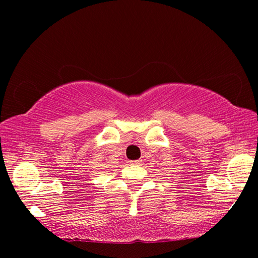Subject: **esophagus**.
Instances as JSON below:
<instances>
[{
  "label": "esophagus",
  "instance_id": "1",
  "mask_svg": "<svg viewBox=\"0 0 258 258\" xmlns=\"http://www.w3.org/2000/svg\"><path fill=\"white\" fill-rule=\"evenodd\" d=\"M141 160H136V161H132L130 162V164H133V165H139V164H141Z\"/></svg>",
  "mask_w": 258,
  "mask_h": 258
}]
</instances>
